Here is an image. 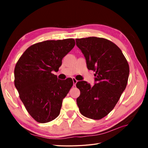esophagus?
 Here are the masks:
<instances>
[{
  "instance_id": "34e87169",
  "label": "esophagus",
  "mask_w": 148,
  "mask_h": 148,
  "mask_svg": "<svg viewBox=\"0 0 148 148\" xmlns=\"http://www.w3.org/2000/svg\"><path fill=\"white\" fill-rule=\"evenodd\" d=\"M73 79V86H76V84L78 82V81L75 78H72Z\"/></svg>"
}]
</instances>
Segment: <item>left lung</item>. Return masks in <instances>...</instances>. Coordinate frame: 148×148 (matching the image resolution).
Masks as SVG:
<instances>
[{
  "label": "left lung",
  "instance_id": "left-lung-1",
  "mask_svg": "<svg viewBox=\"0 0 148 148\" xmlns=\"http://www.w3.org/2000/svg\"><path fill=\"white\" fill-rule=\"evenodd\" d=\"M76 43L88 69L96 71L94 86L84 81L76 84L80 91L77 105L84 117L99 120L113 110L126 88L129 65L120 49L106 39H76Z\"/></svg>",
  "mask_w": 148,
  "mask_h": 148
}]
</instances>
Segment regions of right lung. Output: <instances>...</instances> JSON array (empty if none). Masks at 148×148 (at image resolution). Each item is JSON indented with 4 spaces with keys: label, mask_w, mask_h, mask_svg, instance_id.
I'll return each instance as SVG.
<instances>
[{
    "label": "right lung",
    "mask_w": 148,
    "mask_h": 148,
    "mask_svg": "<svg viewBox=\"0 0 148 148\" xmlns=\"http://www.w3.org/2000/svg\"><path fill=\"white\" fill-rule=\"evenodd\" d=\"M75 45L73 39L49 40L34 44L23 53L15 67V86L28 113L39 123L59 116L62 101L73 80H60L58 71L62 59Z\"/></svg>",
    "instance_id": "1"
}]
</instances>
